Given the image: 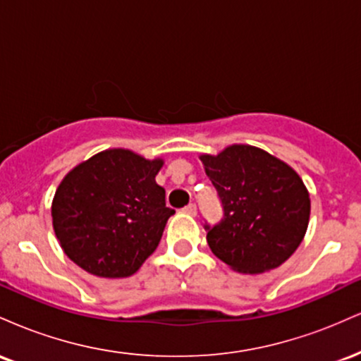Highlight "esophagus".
<instances>
[{
    "label": "esophagus",
    "mask_w": 361,
    "mask_h": 361,
    "mask_svg": "<svg viewBox=\"0 0 361 361\" xmlns=\"http://www.w3.org/2000/svg\"><path fill=\"white\" fill-rule=\"evenodd\" d=\"M183 212L188 214V215H193V217H195V215H197V205H195V204L186 205L183 209Z\"/></svg>",
    "instance_id": "34e87169"
}]
</instances>
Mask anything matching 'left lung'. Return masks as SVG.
Instances as JSON below:
<instances>
[{
	"mask_svg": "<svg viewBox=\"0 0 361 361\" xmlns=\"http://www.w3.org/2000/svg\"><path fill=\"white\" fill-rule=\"evenodd\" d=\"M200 159L224 209L221 222L205 224L214 255L239 273L280 267L309 226L310 198L302 178L279 157L244 144Z\"/></svg>",
	"mask_w": 361,
	"mask_h": 361,
	"instance_id": "left-lung-1",
	"label": "left lung"
}]
</instances>
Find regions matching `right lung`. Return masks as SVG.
<instances>
[{
    "mask_svg": "<svg viewBox=\"0 0 361 361\" xmlns=\"http://www.w3.org/2000/svg\"><path fill=\"white\" fill-rule=\"evenodd\" d=\"M163 164L128 149H106L73 168L52 200L54 233L68 258L103 279L134 275L175 214L156 183Z\"/></svg>",
    "mask_w": 361,
    "mask_h": 361,
    "instance_id": "1",
    "label": "right lung"
}]
</instances>
